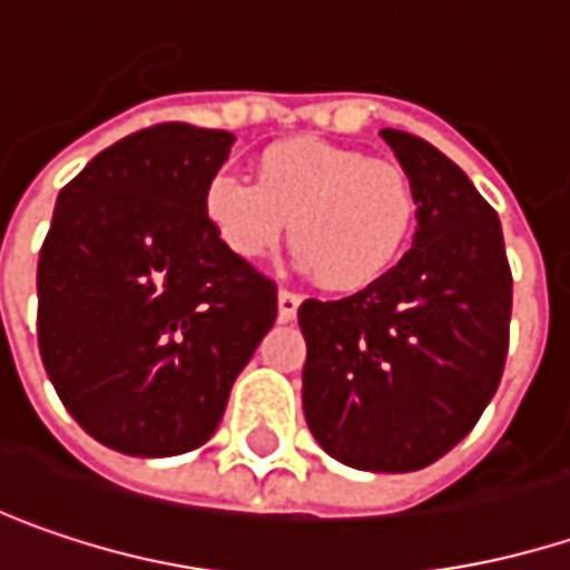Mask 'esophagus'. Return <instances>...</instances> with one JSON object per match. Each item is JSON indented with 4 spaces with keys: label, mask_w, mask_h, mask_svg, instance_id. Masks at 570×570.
Instances as JSON below:
<instances>
[{
    "label": "esophagus",
    "mask_w": 570,
    "mask_h": 570,
    "mask_svg": "<svg viewBox=\"0 0 570 570\" xmlns=\"http://www.w3.org/2000/svg\"><path fill=\"white\" fill-rule=\"evenodd\" d=\"M299 303H303V299H299L296 293L281 289V293H277V318H281V322H293V318H296V309H299Z\"/></svg>",
    "instance_id": "1"
}]
</instances>
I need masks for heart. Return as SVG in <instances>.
I'll use <instances>...</instances> for the list:
<instances>
[{"label": "heart", "instance_id": "obj_1", "mask_svg": "<svg viewBox=\"0 0 570 570\" xmlns=\"http://www.w3.org/2000/svg\"><path fill=\"white\" fill-rule=\"evenodd\" d=\"M203 216L242 261H264L286 232L299 267L328 289H364L400 261L416 225L406 170L318 138H286L257 157V184L218 170Z\"/></svg>", "mask_w": 570, "mask_h": 570}]
</instances>
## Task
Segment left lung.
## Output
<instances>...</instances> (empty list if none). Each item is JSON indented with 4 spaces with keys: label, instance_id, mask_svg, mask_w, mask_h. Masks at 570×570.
I'll use <instances>...</instances> for the list:
<instances>
[{
    "label": "left lung",
    "instance_id": "left-lung-1",
    "mask_svg": "<svg viewBox=\"0 0 570 570\" xmlns=\"http://www.w3.org/2000/svg\"><path fill=\"white\" fill-rule=\"evenodd\" d=\"M416 189L413 248L361 293L299 306L303 413L335 461L419 471L474 429L503 377L513 277L497 213L410 131H381Z\"/></svg>",
    "mask_w": 570,
    "mask_h": 570
}]
</instances>
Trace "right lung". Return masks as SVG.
I'll return each mask as SVG.
<instances>
[{
    "instance_id": "add662e5",
    "label": "right lung",
    "mask_w": 570,
    "mask_h": 570,
    "mask_svg": "<svg viewBox=\"0 0 570 570\" xmlns=\"http://www.w3.org/2000/svg\"><path fill=\"white\" fill-rule=\"evenodd\" d=\"M232 145V131L154 125L96 154L57 196L38 345L60 403L106 449L170 458L209 442L277 318V286L203 216Z\"/></svg>"
}]
</instances>
